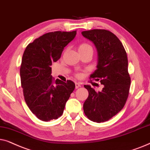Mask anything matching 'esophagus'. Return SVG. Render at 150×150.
I'll return each mask as SVG.
<instances>
[{"label": "esophagus", "mask_w": 150, "mask_h": 150, "mask_svg": "<svg viewBox=\"0 0 150 150\" xmlns=\"http://www.w3.org/2000/svg\"><path fill=\"white\" fill-rule=\"evenodd\" d=\"M75 88H76V89L78 88H79V87L81 86V85L79 84V83H75Z\"/></svg>", "instance_id": "34e87169"}]
</instances>
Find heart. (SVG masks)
<instances>
[{
    "instance_id": "1",
    "label": "heart",
    "mask_w": 150,
    "mask_h": 150,
    "mask_svg": "<svg viewBox=\"0 0 150 150\" xmlns=\"http://www.w3.org/2000/svg\"><path fill=\"white\" fill-rule=\"evenodd\" d=\"M88 49H92L91 46L89 45H88L86 43H81L80 45L78 46V51H84V50H86ZM82 76V75H81V73H77L76 74V77H79V78H80Z\"/></svg>"
}]
</instances>
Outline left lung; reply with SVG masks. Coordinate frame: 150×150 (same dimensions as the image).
Returning <instances> with one entry per match:
<instances>
[{"instance_id":"8db88e82","label":"left lung","mask_w":150,"mask_h":150,"mask_svg":"<svg viewBox=\"0 0 150 150\" xmlns=\"http://www.w3.org/2000/svg\"><path fill=\"white\" fill-rule=\"evenodd\" d=\"M81 34L93 42L98 55L97 69L91 78L100 80L103 85L102 91L98 92L91 86H84L88 97L83 103V112L91 121L104 122L122 110L128 97L131 79L127 53L118 38L108 30H89Z\"/></svg>"}]
</instances>
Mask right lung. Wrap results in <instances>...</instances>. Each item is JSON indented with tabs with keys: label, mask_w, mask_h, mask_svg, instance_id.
Wrapping results in <instances>:
<instances>
[{
	"label": "right lung",
	"mask_w": 150,
	"mask_h": 150,
	"mask_svg": "<svg viewBox=\"0 0 150 150\" xmlns=\"http://www.w3.org/2000/svg\"><path fill=\"white\" fill-rule=\"evenodd\" d=\"M76 33V31L49 32L29 44L24 52L20 69L21 86L26 103L40 120L59 118L75 89V83L71 80H54L51 66L60 58Z\"/></svg>",
	"instance_id": "right-lung-1"
}]
</instances>
